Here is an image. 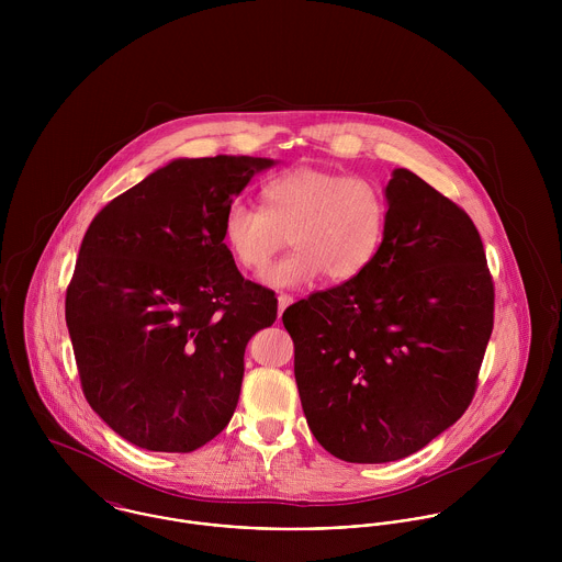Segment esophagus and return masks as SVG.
<instances>
[{
    "instance_id": "34e87169",
    "label": "esophagus",
    "mask_w": 562,
    "mask_h": 562,
    "mask_svg": "<svg viewBox=\"0 0 562 562\" xmlns=\"http://www.w3.org/2000/svg\"><path fill=\"white\" fill-rule=\"evenodd\" d=\"M277 301H279V318H281V316H283V312H285V307H290V305L294 303V299H292L290 294H279V299H277Z\"/></svg>"
}]
</instances>
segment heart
<instances>
[{
	"label": "heart",
	"instance_id": "obj_1",
	"mask_svg": "<svg viewBox=\"0 0 562 562\" xmlns=\"http://www.w3.org/2000/svg\"><path fill=\"white\" fill-rule=\"evenodd\" d=\"M261 201L263 207L227 205L223 241L238 266L259 272L290 236L294 250L261 274L274 290L307 285L321 274L346 283L374 261L385 240V192L363 177L299 166L270 179Z\"/></svg>",
	"mask_w": 562,
	"mask_h": 562
}]
</instances>
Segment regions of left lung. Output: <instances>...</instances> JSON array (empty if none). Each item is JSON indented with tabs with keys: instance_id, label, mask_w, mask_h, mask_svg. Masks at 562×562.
<instances>
[{
	"instance_id": "obj_1",
	"label": "left lung",
	"mask_w": 562,
	"mask_h": 562,
	"mask_svg": "<svg viewBox=\"0 0 562 562\" xmlns=\"http://www.w3.org/2000/svg\"><path fill=\"white\" fill-rule=\"evenodd\" d=\"M385 199L374 261L283 314L307 424L348 463L398 461L450 428L474 398L493 330L472 218L406 168Z\"/></svg>"
}]
</instances>
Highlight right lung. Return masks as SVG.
Masks as SVG:
<instances>
[{
    "instance_id": "right-lung-1",
    "label": "right lung",
    "mask_w": 562,
    "mask_h": 562,
    "mask_svg": "<svg viewBox=\"0 0 562 562\" xmlns=\"http://www.w3.org/2000/svg\"><path fill=\"white\" fill-rule=\"evenodd\" d=\"M270 158H179L90 223L67 290V326L92 411L130 443L192 452L232 419L248 339L277 321L246 281L223 214Z\"/></svg>"
}]
</instances>
